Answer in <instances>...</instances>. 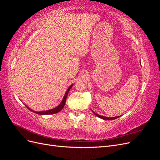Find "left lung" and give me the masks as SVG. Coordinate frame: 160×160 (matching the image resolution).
<instances>
[{
  "mask_svg": "<svg viewBox=\"0 0 160 160\" xmlns=\"http://www.w3.org/2000/svg\"><path fill=\"white\" fill-rule=\"evenodd\" d=\"M93 111V112L94 113V114L96 115V116H98V118H101V119H104V120H113V119H117V118H118L119 116H117V117H113V118H107V117H104V116H102V115H98V114H97L96 113H95L93 111Z\"/></svg>",
  "mask_w": 160,
  "mask_h": 160,
  "instance_id": "8db88e82",
  "label": "left lung"
}]
</instances>
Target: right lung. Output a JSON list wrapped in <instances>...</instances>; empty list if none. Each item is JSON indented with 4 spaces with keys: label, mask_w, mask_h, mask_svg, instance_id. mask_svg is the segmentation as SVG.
I'll return each instance as SVG.
<instances>
[{
    "label": "right lung",
    "mask_w": 160,
    "mask_h": 160,
    "mask_svg": "<svg viewBox=\"0 0 160 160\" xmlns=\"http://www.w3.org/2000/svg\"><path fill=\"white\" fill-rule=\"evenodd\" d=\"M72 85H73V84L71 85L69 87V88H68V89H67V91H66V93H65V95H64V97H63V98H62V101L61 102V103H60L59 105H58L57 107H56V108H53V109H50V110L43 111H39V112H37V111H32V109H31L29 108H28L27 106L26 105L27 108L28 109H29V110H31V111H32V112L35 113H37V114H39V115L55 114V113H58V112H59V111H61V109L64 108V105H65V101H66V99H67V95H68L69 91L70 89L72 87Z\"/></svg>",
    "instance_id": "1"
}]
</instances>
